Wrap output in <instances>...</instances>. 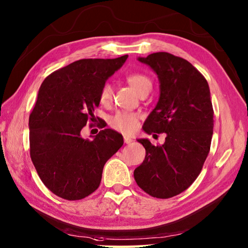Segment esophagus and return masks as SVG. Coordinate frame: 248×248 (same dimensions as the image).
<instances>
[{"label":"esophagus","instance_id":"1","mask_svg":"<svg viewBox=\"0 0 248 248\" xmlns=\"http://www.w3.org/2000/svg\"><path fill=\"white\" fill-rule=\"evenodd\" d=\"M124 143L125 144H131L132 142H133V140L131 139V138H129V137H124Z\"/></svg>","mask_w":248,"mask_h":248}]
</instances>
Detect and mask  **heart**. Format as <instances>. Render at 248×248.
<instances>
[{"label":"heart","mask_w":248,"mask_h":248,"mask_svg":"<svg viewBox=\"0 0 248 248\" xmlns=\"http://www.w3.org/2000/svg\"><path fill=\"white\" fill-rule=\"evenodd\" d=\"M128 83L131 85L139 95L143 92H150L152 89V82L150 78L142 74H130L127 76ZM111 100V88L108 83L103 85L100 92V102L102 104H108ZM139 115L136 112L129 111H117L114 116L110 117L109 124L117 131L124 134L134 132L138 128Z\"/></svg>","instance_id":"1"}]
</instances>
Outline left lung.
Segmentation results:
<instances>
[{"mask_svg": "<svg viewBox=\"0 0 248 248\" xmlns=\"http://www.w3.org/2000/svg\"><path fill=\"white\" fill-rule=\"evenodd\" d=\"M138 60L159 80V100L143 124L147 134L166 133L163 145L139 139L145 158L134 170L144 192L157 199L180 194L195 181L208 156L214 109L207 80L191 62L167 52Z\"/></svg>", "mask_w": 248, "mask_h": 248, "instance_id": "1", "label": "left lung"}]
</instances>
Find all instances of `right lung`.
I'll list each match as a JSON object with an SVG mask.
<instances>
[{"label": "right lung", "instance_id": "right-lung-1", "mask_svg": "<svg viewBox=\"0 0 248 248\" xmlns=\"http://www.w3.org/2000/svg\"><path fill=\"white\" fill-rule=\"evenodd\" d=\"M88 58L74 62L46 78L29 116L30 157L49 191L78 201L100 186L104 165L123 146L124 138L104 129L93 140L81 130L93 121L106 80L127 61Z\"/></svg>", "mask_w": 248, "mask_h": 248}]
</instances>
